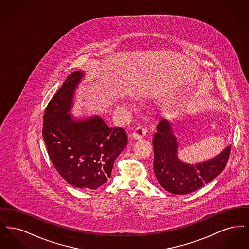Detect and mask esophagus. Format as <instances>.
Instances as JSON below:
<instances>
[{
  "label": "esophagus",
  "mask_w": 249,
  "mask_h": 249,
  "mask_svg": "<svg viewBox=\"0 0 249 249\" xmlns=\"http://www.w3.org/2000/svg\"><path fill=\"white\" fill-rule=\"evenodd\" d=\"M145 134H146V129L143 127H138L133 130L131 137L134 140H140L145 136Z\"/></svg>",
  "instance_id": "obj_1"
}]
</instances>
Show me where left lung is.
Segmentation results:
<instances>
[{"instance_id":"obj_1","label":"left lung","mask_w":249,"mask_h":249,"mask_svg":"<svg viewBox=\"0 0 249 249\" xmlns=\"http://www.w3.org/2000/svg\"><path fill=\"white\" fill-rule=\"evenodd\" d=\"M175 121V120H174ZM181 121L174 123L161 119L157 126L152 140L154 147V173L164 190L178 195L199 190L216 178L225 168L231 146L228 145L213 159L190 164L178 158L179 142L176 128Z\"/></svg>"}]
</instances>
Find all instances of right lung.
Wrapping results in <instances>:
<instances>
[{
  "instance_id": "add662e5",
  "label": "right lung",
  "mask_w": 249,
  "mask_h": 249,
  "mask_svg": "<svg viewBox=\"0 0 249 249\" xmlns=\"http://www.w3.org/2000/svg\"><path fill=\"white\" fill-rule=\"evenodd\" d=\"M85 72L71 73L46 108L43 138L60 177L71 186L96 190L111 177L116 159L128 138L121 128H110L100 116L76 119L73 98Z\"/></svg>"
}]
</instances>
